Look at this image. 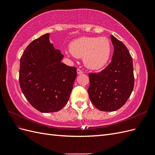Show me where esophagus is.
Wrapping results in <instances>:
<instances>
[{
  "label": "esophagus",
  "mask_w": 155,
  "mask_h": 155,
  "mask_svg": "<svg viewBox=\"0 0 155 155\" xmlns=\"http://www.w3.org/2000/svg\"><path fill=\"white\" fill-rule=\"evenodd\" d=\"M77 73H78V74H81L83 73V71L81 69L78 68V69H77Z\"/></svg>",
  "instance_id": "34e87169"
}]
</instances>
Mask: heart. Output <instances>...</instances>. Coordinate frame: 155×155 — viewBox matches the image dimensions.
Masks as SVG:
<instances>
[{"label":"heart","mask_w":155,"mask_h":155,"mask_svg":"<svg viewBox=\"0 0 155 155\" xmlns=\"http://www.w3.org/2000/svg\"><path fill=\"white\" fill-rule=\"evenodd\" d=\"M70 51L74 57L81 58L85 66L99 70L105 66L110 55V43L105 37H82L73 41Z\"/></svg>","instance_id":"obj_1"}]
</instances>
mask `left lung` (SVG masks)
<instances>
[{"label": "left lung", "instance_id": "left-lung-1", "mask_svg": "<svg viewBox=\"0 0 155 155\" xmlns=\"http://www.w3.org/2000/svg\"><path fill=\"white\" fill-rule=\"evenodd\" d=\"M114 46L111 62L100 72H90L88 88L92 104L101 111H114L122 107L134 88L132 57L122 42L110 36Z\"/></svg>", "mask_w": 155, "mask_h": 155}]
</instances>
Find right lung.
Wrapping results in <instances>:
<instances>
[{"label": "right lung", "mask_w": 155, "mask_h": 155, "mask_svg": "<svg viewBox=\"0 0 155 155\" xmlns=\"http://www.w3.org/2000/svg\"><path fill=\"white\" fill-rule=\"evenodd\" d=\"M63 55L55 50L46 34L33 41L20 59L19 83L26 100L41 112H53L67 105L77 69L61 61Z\"/></svg>", "instance_id": "1"}]
</instances>
